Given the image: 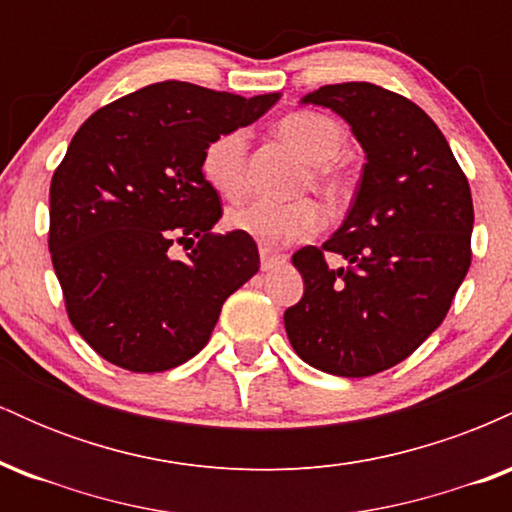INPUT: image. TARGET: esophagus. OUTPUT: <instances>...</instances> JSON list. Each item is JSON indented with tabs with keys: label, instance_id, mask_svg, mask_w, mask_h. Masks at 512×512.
<instances>
[{
	"label": "esophagus",
	"instance_id": "1",
	"mask_svg": "<svg viewBox=\"0 0 512 512\" xmlns=\"http://www.w3.org/2000/svg\"><path fill=\"white\" fill-rule=\"evenodd\" d=\"M260 257H262V262H260L262 272H272V269L281 267V264H286L284 255H274V252H267V250H262Z\"/></svg>",
	"mask_w": 512,
	"mask_h": 512
}]
</instances>
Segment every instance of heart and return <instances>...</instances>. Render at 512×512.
<instances>
[{
	"label": "heart",
	"instance_id": "obj_1",
	"mask_svg": "<svg viewBox=\"0 0 512 512\" xmlns=\"http://www.w3.org/2000/svg\"><path fill=\"white\" fill-rule=\"evenodd\" d=\"M276 134L308 161L301 187H313L325 202L339 204L351 195V180L332 158L342 151L344 129L337 120L301 110L286 115L276 125ZM248 170V132L228 129L207 144L202 154V175L207 185L221 197L236 199L245 192ZM226 226L240 236L255 240L262 250L286 248L320 231L322 211L313 199L293 202H262L252 199L226 211Z\"/></svg>",
	"mask_w": 512,
	"mask_h": 512
}]
</instances>
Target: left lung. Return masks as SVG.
<instances>
[{"mask_svg": "<svg viewBox=\"0 0 512 512\" xmlns=\"http://www.w3.org/2000/svg\"><path fill=\"white\" fill-rule=\"evenodd\" d=\"M303 103L342 115L366 163L337 233L293 255L305 291L284 313L286 334L313 368L366 378L414 354L448 315L472 262V192L443 132L409 98L349 81ZM325 251L347 267L330 270Z\"/></svg>", "mask_w": 512, "mask_h": 512, "instance_id": "obj_1", "label": "left lung"}]
</instances>
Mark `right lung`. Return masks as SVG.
Here are the masks:
<instances>
[{
    "mask_svg": "<svg viewBox=\"0 0 512 512\" xmlns=\"http://www.w3.org/2000/svg\"><path fill=\"white\" fill-rule=\"evenodd\" d=\"M276 101L161 81L96 110L74 134L50 182L48 245L69 320L105 361L132 373L190 361L223 301L257 274L255 240L211 233L221 199L202 154ZM173 242L191 252L175 258Z\"/></svg>",
    "mask_w": 512,
    "mask_h": 512,
    "instance_id": "1",
    "label": "right lung"
}]
</instances>
